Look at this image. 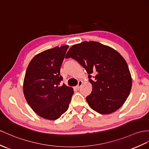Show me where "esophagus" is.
Wrapping results in <instances>:
<instances>
[{"mask_svg":"<svg viewBox=\"0 0 149 149\" xmlns=\"http://www.w3.org/2000/svg\"><path fill=\"white\" fill-rule=\"evenodd\" d=\"M82 84H83L82 81H78V85L77 86H76V88H77V89H79L81 86Z\"/></svg>","mask_w":149,"mask_h":149,"instance_id":"obj_1","label":"esophagus"}]
</instances>
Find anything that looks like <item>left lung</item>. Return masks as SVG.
Returning a JSON list of instances; mask_svg holds the SVG:
<instances>
[{"label":"left lung","instance_id":"left-lung-1","mask_svg":"<svg viewBox=\"0 0 149 149\" xmlns=\"http://www.w3.org/2000/svg\"><path fill=\"white\" fill-rule=\"evenodd\" d=\"M70 57L80 64L88 74L93 88L86 100L93 110L109 114L123 106L131 91L132 78L120 54L110 47L90 41L72 45L66 56Z\"/></svg>","mask_w":149,"mask_h":149}]
</instances>
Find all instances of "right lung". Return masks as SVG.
Returning <instances> with one entry per match:
<instances>
[{
    "label": "right lung",
    "mask_w": 149,
    "mask_h": 149,
    "mask_svg": "<svg viewBox=\"0 0 149 149\" xmlns=\"http://www.w3.org/2000/svg\"><path fill=\"white\" fill-rule=\"evenodd\" d=\"M68 45L56 47L36 55L24 76L23 93L29 106L39 116L49 120L61 117L69 107L73 89L64 84L61 64Z\"/></svg>",
    "instance_id": "right-lung-1"
}]
</instances>
